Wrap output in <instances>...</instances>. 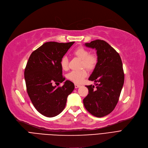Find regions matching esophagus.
Instances as JSON below:
<instances>
[{
  "label": "esophagus",
  "mask_w": 148,
  "mask_h": 148,
  "mask_svg": "<svg viewBox=\"0 0 148 148\" xmlns=\"http://www.w3.org/2000/svg\"><path fill=\"white\" fill-rule=\"evenodd\" d=\"M80 87V85L78 84H75V88H78Z\"/></svg>",
  "instance_id": "34e87169"
}]
</instances>
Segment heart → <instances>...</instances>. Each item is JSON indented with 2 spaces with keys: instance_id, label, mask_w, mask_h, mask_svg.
Returning <instances> with one entry per match:
<instances>
[{
  "instance_id": "obj_1",
  "label": "heart",
  "mask_w": 148,
  "mask_h": 148,
  "mask_svg": "<svg viewBox=\"0 0 148 148\" xmlns=\"http://www.w3.org/2000/svg\"><path fill=\"white\" fill-rule=\"evenodd\" d=\"M73 53L74 55L79 57L82 60V67L88 70L94 69L97 64L98 59L96 55L90 54V51L83 47H79L77 48ZM60 66L62 69L66 71L68 69V58L64 56L61 59ZM88 75V73L85 69L72 71L69 73L66 77L68 80L75 83H82Z\"/></svg>"
}]
</instances>
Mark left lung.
Returning a JSON list of instances; mask_svg holds the SVG:
<instances>
[{"label": "left lung", "mask_w": 148, "mask_h": 148, "mask_svg": "<svg viewBox=\"0 0 148 148\" xmlns=\"http://www.w3.org/2000/svg\"><path fill=\"white\" fill-rule=\"evenodd\" d=\"M85 45L97 50L98 62L89 78L95 82L96 87L86 86L89 94L83 104L90 114L101 118L110 113L119 101L124 83L122 62L119 53L103 40H97Z\"/></svg>", "instance_id": "left-lung-1"}]
</instances>
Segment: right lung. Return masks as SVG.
I'll use <instances>...</instances> for the list:
<instances>
[{
  "mask_svg": "<svg viewBox=\"0 0 148 148\" xmlns=\"http://www.w3.org/2000/svg\"><path fill=\"white\" fill-rule=\"evenodd\" d=\"M74 42H47L34 51L25 70L28 95L36 110L47 117H54L65 108L68 96L74 84L66 80L61 87L54 84L63 82L61 59Z\"/></svg>",
  "mask_w": 148,
  "mask_h": 148,
  "instance_id": "add662e5",
  "label": "right lung"
}]
</instances>
